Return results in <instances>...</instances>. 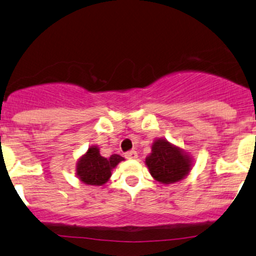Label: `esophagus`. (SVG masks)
Here are the masks:
<instances>
[{"label":"esophagus","mask_w":256,"mask_h":256,"mask_svg":"<svg viewBox=\"0 0 256 256\" xmlns=\"http://www.w3.org/2000/svg\"><path fill=\"white\" fill-rule=\"evenodd\" d=\"M126 158H128V160H135V158H138V152L135 150H130V152H126Z\"/></svg>","instance_id":"1"}]
</instances>
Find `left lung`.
Segmentation results:
<instances>
[{"label":"left lung","mask_w":256,"mask_h":256,"mask_svg":"<svg viewBox=\"0 0 256 256\" xmlns=\"http://www.w3.org/2000/svg\"><path fill=\"white\" fill-rule=\"evenodd\" d=\"M146 164L155 180L169 184L187 176L192 169V158L164 138H158L152 146Z\"/></svg>","instance_id":"8db88e82"}]
</instances>
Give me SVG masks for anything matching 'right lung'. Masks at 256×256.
<instances>
[{
	"instance_id": "add662e5",
	"label": "right lung",
	"mask_w": 256,
	"mask_h": 256,
	"mask_svg": "<svg viewBox=\"0 0 256 256\" xmlns=\"http://www.w3.org/2000/svg\"><path fill=\"white\" fill-rule=\"evenodd\" d=\"M124 158L118 154L110 158L101 156L98 146H92L76 166V174L86 184L102 186L112 176V170Z\"/></svg>"
}]
</instances>
